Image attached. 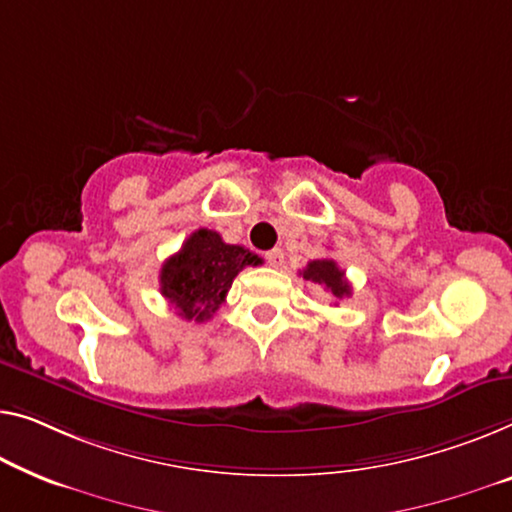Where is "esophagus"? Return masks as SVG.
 Segmentation results:
<instances>
[{
  "label": "esophagus",
  "instance_id": "1",
  "mask_svg": "<svg viewBox=\"0 0 512 512\" xmlns=\"http://www.w3.org/2000/svg\"><path fill=\"white\" fill-rule=\"evenodd\" d=\"M264 257H266V262H269L271 266H280L282 262H285V253H282L280 248H273V250H269V253H266Z\"/></svg>",
  "mask_w": 512,
  "mask_h": 512
}]
</instances>
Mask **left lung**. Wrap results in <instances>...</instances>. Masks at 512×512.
<instances>
[{
  "label": "left lung",
  "mask_w": 512,
  "mask_h": 512,
  "mask_svg": "<svg viewBox=\"0 0 512 512\" xmlns=\"http://www.w3.org/2000/svg\"><path fill=\"white\" fill-rule=\"evenodd\" d=\"M305 280L317 282L324 289H329L333 299H345L352 294V285L345 278V271L340 269L333 259H312V262L301 271Z\"/></svg>",
  "instance_id": "left-lung-1"
}]
</instances>
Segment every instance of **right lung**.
<instances>
[{"mask_svg":"<svg viewBox=\"0 0 512 512\" xmlns=\"http://www.w3.org/2000/svg\"><path fill=\"white\" fill-rule=\"evenodd\" d=\"M262 257L243 246H232L213 230H197L183 241L160 269V294L177 308V315L193 322L213 317L234 278L246 266H259Z\"/></svg>","mask_w":512,"mask_h":512,"instance_id":"add662e5","label":"right lung"}]
</instances>
